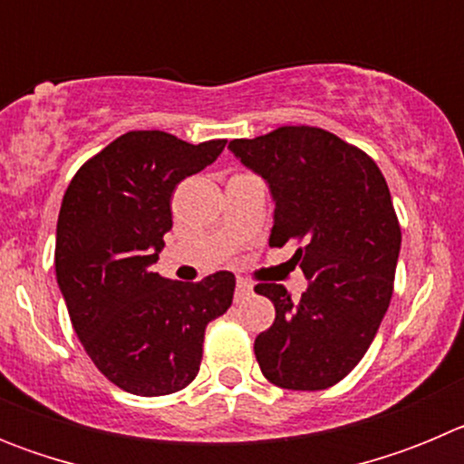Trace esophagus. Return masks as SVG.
Listing matches in <instances>:
<instances>
[{
  "label": "esophagus",
  "mask_w": 464,
  "mask_h": 464,
  "mask_svg": "<svg viewBox=\"0 0 464 464\" xmlns=\"http://www.w3.org/2000/svg\"><path fill=\"white\" fill-rule=\"evenodd\" d=\"M253 293V285L248 281H244V278H239V281H237V299H244V297H248V295Z\"/></svg>",
  "instance_id": "34e87169"
}]
</instances>
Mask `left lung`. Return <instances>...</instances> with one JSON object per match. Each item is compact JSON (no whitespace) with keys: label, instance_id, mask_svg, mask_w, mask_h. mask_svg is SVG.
I'll use <instances>...</instances> for the list:
<instances>
[{"label":"left lung","instance_id":"1","mask_svg":"<svg viewBox=\"0 0 464 464\" xmlns=\"http://www.w3.org/2000/svg\"><path fill=\"white\" fill-rule=\"evenodd\" d=\"M229 150L269 183V246L295 241L309 281L299 299L256 285L276 309L253 346L257 364L278 388L325 391L362 360L391 304L401 229L388 183L370 155L323 127L283 125L232 139Z\"/></svg>","mask_w":464,"mask_h":464}]
</instances>
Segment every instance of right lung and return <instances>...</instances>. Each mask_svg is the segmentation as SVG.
I'll return each instance as SVG.
<instances>
[{
  "label": "right lung",
  "mask_w": 464,
  "mask_h": 464,
  "mask_svg": "<svg viewBox=\"0 0 464 464\" xmlns=\"http://www.w3.org/2000/svg\"><path fill=\"white\" fill-rule=\"evenodd\" d=\"M225 143L134 130L85 160L64 192L57 285L85 353L121 391L158 397L190 385L207 325L232 304V272L197 283L150 272L171 229L176 186L211 165Z\"/></svg>",
  "instance_id": "right-lung-1"
}]
</instances>
